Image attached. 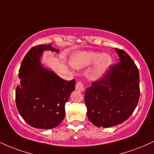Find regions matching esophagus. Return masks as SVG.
<instances>
[{
  "instance_id": "esophagus-1",
  "label": "esophagus",
  "mask_w": 154,
  "mask_h": 154,
  "mask_svg": "<svg viewBox=\"0 0 154 154\" xmlns=\"http://www.w3.org/2000/svg\"><path fill=\"white\" fill-rule=\"evenodd\" d=\"M76 90L79 92H83L85 90L84 85L82 82H77V84H76Z\"/></svg>"
}]
</instances>
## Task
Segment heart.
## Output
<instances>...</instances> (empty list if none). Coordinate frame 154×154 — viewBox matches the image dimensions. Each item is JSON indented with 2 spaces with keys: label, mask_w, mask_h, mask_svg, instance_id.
<instances>
[{
  "label": "heart",
  "mask_w": 154,
  "mask_h": 154,
  "mask_svg": "<svg viewBox=\"0 0 154 154\" xmlns=\"http://www.w3.org/2000/svg\"><path fill=\"white\" fill-rule=\"evenodd\" d=\"M112 62V57L107 54H101L93 51H82L72 54L70 64L75 69H81L94 63V77L99 78L110 67Z\"/></svg>",
  "instance_id": "1"
}]
</instances>
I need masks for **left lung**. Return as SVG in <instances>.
<instances>
[{
    "label": "left lung",
    "instance_id": "left-lung-1",
    "mask_svg": "<svg viewBox=\"0 0 154 154\" xmlns=\"http://www.w3.org/2000/svg\"><path fill=\"white\" fill-rule=\"evenodd\" d=\"M119 62L86 89L85 102L90 121L97 127L122 123L131 116L140 97L139 72L123 50L115 49Z\"/></svg>",
    "mask_w": 154,
    "mask_h": 154
}]
</instances>
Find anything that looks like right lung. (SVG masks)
<instances>
[{
    "instance_id": "add662e5",
    "label": "right lung",
    "mask_w": 154,
    "mask_h": 154,
    "mask_svg": "<svg viewBox=\"0 0 154 154\" xmlns=\"http://www.w3.org/2000/svg\"><path fill=\"white\" fill-rule=\"evenodd\" d=\"M58 53L51 44L37 45L26 54L19 69L16 103L23 119L39 129L57 127L65 116V103L75 89V80L66 81L42 64L44 51Z\"/></svg>"
}]
</instances>
